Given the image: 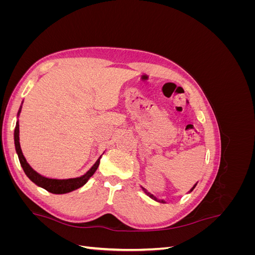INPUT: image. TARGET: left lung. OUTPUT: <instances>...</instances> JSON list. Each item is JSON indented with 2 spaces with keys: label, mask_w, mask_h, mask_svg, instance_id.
Returning a JSON list of instances; mask_svg holds the SVG:
<instances>
[{
  "label": "left lung",
  "mask_w": 255,
  "mask_h": 255,
  "mask_svg": "<svg viewBox=\"0 0 255 255\" xmlns=\"http://www.w3.org/2000/svg\"><path fill=\"white\" fill-rule=\"evenodd\" d=\"M196 185H197V184H196ZM196 185H195V186H194V187H192V188H191V190H192V189H194V188L196 187ZM142 189H143V191H144V192H145V194H146V195H148V196H149L150 198H152L153 200H155V201H160V200H157V199H156L155 197H154L153 195H151V194H150V192H148V191H146V190H145L144 188H142ZM191 190H190V191H191ZM160 202H163V203H164L165 201H164V200H161V201H160Z\"/></svg>",
  "instance_id": "left-lung-1"
}]
</instances>
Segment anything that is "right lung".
<instances>
[{"instance_id":"1","label":"right lung","mask_w":255,"mask_h":255,"mask_svg":"<svg viewBox=\"0 0 255 255\" xmlns=\"http://www.w3.org/2000/svg\"><path fill=\"white\" fill-rule=\"evenodd\" d=\"M20 112H21V107H20L18 115L20 114ZM14 146H16V151L18 154L20 164L28 179L32 182H34L36 185H38V186H40V187L44 188L45 190H48L49 192H52V194H56V195L67 194V192L73 191L75 189L82 187L83 185L86 184L87 181L97 171V169L100 164V158H101L100 157L96 161V164L91 167V169L88 172H86L80 177H75V179H68V180L49 179V177H45V176L40 175L39 173H37L34 169L28 165L25 157L23 156V153H22L20 142H19V122L18 121L16 125V128H14Z\"/></svg>"}]
</instances>
